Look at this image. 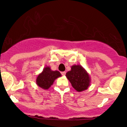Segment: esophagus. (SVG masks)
Here are the masks:
<instances>
[{"label": "esophagus", "instance_id": "obj_1", "mask_svg": "<svg viewBox=\"0 0 127 127\" xmlns=\"http://www.w3.org/2000/svg\"><path fill=\"white\" fill-rule=\"evenodd\" d=\"M61 73H62V75L63 76H64L65 75V73H66V72H61Z\"/></svg>", "mask_w": 127, "mask_h": 127}]
</instances>
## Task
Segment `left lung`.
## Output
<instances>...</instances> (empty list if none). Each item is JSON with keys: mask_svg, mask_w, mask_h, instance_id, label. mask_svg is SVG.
Returning <instances> with one entry per match:
<instances>
[{"mask_svg": "<svg viewBox=\"0 0 127 127\" xmlns=\"http://www.w3.org/2000/svg\"><path fill=\"white\" fill-rule=\"evenodd\" d=\"M65 76L72 87L78 92L86 90L90 85V75L80 65H72L71 70L67 72Z\"/></svg>", "mask_w": 127, "mask_h": 127, "instance_id": "left-lung-1", "label": "left lung"}]
</instances>
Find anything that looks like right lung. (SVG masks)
I'll use <instances>...</instances> for the list:
<instances>
[{"mask_svg":"<svg viewBox=\"0 0 127 127\" xmlns=\"http://www.w3.org/2000/svg\"><path fill=\"white\" fill-rule=\"evenodd\" d=\"M61 76L59 71H52L49 67H45L42 72L37 76L36 84L42 89L48 90L53 84L55 80Z\"/></svg>","mask_w":127,"mask_h":127,"instance_id":"obj_1","label":"right lung"}]
</instances>
